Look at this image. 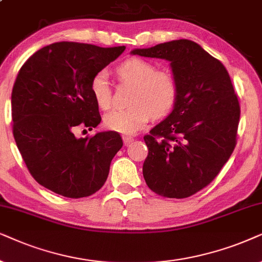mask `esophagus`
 Instances as JSON below:
<instances>
[{
    "label": "esophagus",
    "mask_w": 262,
    "mask_h": 262,
    "mask_svg": "<svg viewBox=\"0 0 262 262\" xmlns=\"http://www.w3.org/2000/svg\"><path fill=\"white\" fill-rule=\"evenodd\" d=\"M133 141H134V138H132V137H123V144L125 146L130 145Z\"/></svg>",
    "instance_id": "34e87169"
}]
</instances>
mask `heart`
<instances>
[{
	"label": "heart",
	"instance_id": "1",
	"mask_svg": "<svg viewBox=\"0 0 262 262\" xmlns=\"http://www.w3.org/2000/svg\"><path fill=\"white\" fill-rule=\"evenodd\" d=\"M122 81L134 86L130 107L110 111L104 116V125L110 130L130 135L140 130L151 117H164L175 106L179 83L171 72L157 71L156 64L142 58H129L117 67ZM91 92L97 105L106 110L111 105V90L107 74L100 71L92 78Z\"/></svg>",
	"mask_w": 262,
	"mask_h": 262
}]
</instances>
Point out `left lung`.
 <instances>
[{
	"label": "left lung",
	"mask_w": 262,
	"mask_h": 262,
	"mask_svg": "<svg viewBox=\"0 0 262 262\" xmlns=\"http://www.w3.org/2000/svg\"><path fill=\"white\" fill-rule=\"evenodd\" d=\"M130 54L169 61L179 83L172 111L144 137L146 184L164 198L190 196L215 179L236 146L241 110L229 73L188 39Z\"/></svg>",
	"instance_id": "1"
}]
</instances>
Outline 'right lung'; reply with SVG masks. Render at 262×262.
Listing matches in <instances>:
<instances>
[{
	"instance_id": "add662e5",
	"label": "right lung",
	"mask_w": 262,
	"mask_h": 262,
	"mask_svg": "<svg viewBox=\"0 0 262 262\" xmlns=\"http://www.w3.org/2000/svg\"><path fill=\"white\" fill-rule=\"evenodd\" d=\"M125 47L58 41L31 56L12 92L13 135L27 169L40 186L62 196L95 194L123 142L116 132L76 138L78 127L100 123L91 81Z\"/></svg>"
}]
</instances>
